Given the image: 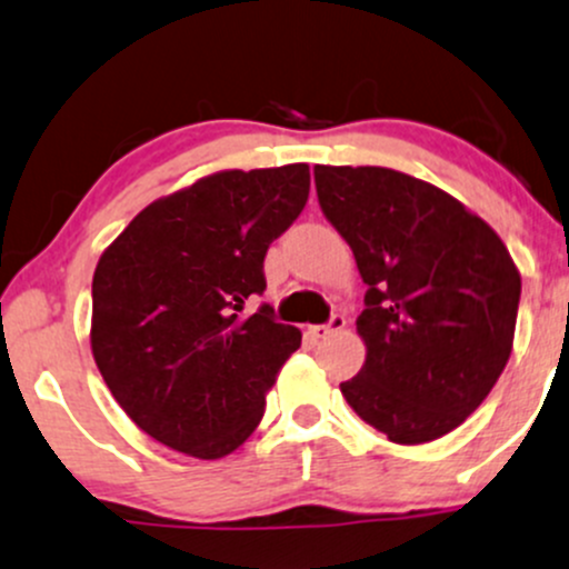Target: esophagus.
Wrapping results in <instances>:
<instances>
[{
	"instance_id": "1",
	"label": "esophagus",
	"mask_w": 569,
	"mask_h": 569,
	"mask_svg": "<svg viewBox=\"0 0 569 569\" xmlns=\"http://www.w3.org/2000/svg\"><path fill=\"white\" fill-rule=\"evenodd\" d=\"M342 329H346V316L335 313L332 318H329V323H321V327H310L308 335L313 337V340H327V337L342 332Z\"/></svg>"
}]
</instances>
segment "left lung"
Masks as SVG:
<instances>
[{"label":"left lung","mask_w":569,"mask_h":569,"mask_svg":"<svg viewBox=\"0 0 569 569\" xmlns=\"http://www.w3.org/2000/svg\"><path fill=\"white\" fill-rule=\"evenodd\" d=\"M313 174L367 283L356 318L367 359L342 397L391 442L437 440L502 376L521 274L495 229L427 180L386 167L318 164Z\"/></svg>","instance_id":"obj_1"}]
</instances>
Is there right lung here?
Listing matches in <instances>:
<instances>
[{
	"label": "right lung",
	"instance_id": "1",
	"mask_svg": "<svg viewBox=\"0 0 569 569\" xmlns=\"http://www.w3.org/2000/svg\"><path fill=\"white\" fill-rule=\"evenodd\" d=\"M310 191V167L227 170L156 199L93 272L91 351L116 402L180 453L221 459L264 416V395L297 351L270 305L264 256Z\"/></svg>",
	"mask_w": 569,
	"mask_h": 569
}]
</instances>
